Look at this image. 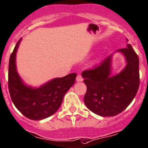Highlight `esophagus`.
<instances>
[{"mask_svg":"<svg viewBox=\"0 0 148 148\" xmlns=\"http://www.w3.org/2000/svg\"><path fill=\"white\" fill-rule=\"evenodd\" d=\"M76 79H77V82H82L83 81L82 77L81 75H79H79H77V78H76Z\"/></svg>","mask_w":148,"mask_h":148,"instance_id":"34e87169","label":"esophagus"}]
</instances>
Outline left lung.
Wrapping results in <instances>:
<instances>
[{
	"mask_svg": "<svg viewBox=\"0 0 148 148\" xmlns=\"http://www.w3.org/2000/svg\"><path fill=\"white\" fill-rule=\"evenodd\" d=\"M127 47L118 50L124 54L127 63L120 74L110 76L111 56L100 65L82 73L87 86L84 103L97 115L114 116L120 114L137 95L140 87L139 57L130 44Z\"/></svg>",
	"mask_w": 148,
	"mask_h": 148,
	"instance_id": "1",
	"label": "left lung"
}]
</instances>
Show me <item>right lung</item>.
I'll use <instances>...</instances> for the list:
<instances>
[{"mask_svg": "<svg viewBox=\"0 0 148 148\" xmlns=\"http://www.w3.org/2000/svg\"><path fill=\"white\" fill-rule=\"evenodd\" d=\"M21 39L10 56L8 84L14 106L25 117L42 120L56 112L62 103L64 95L74 84L77 74L56 78L37 89L27 87L21 81L16 69V53Z\"/></svg>", "mask_w": 148, "mask_h": 148, "instance_id": "right-lung-1", "label": "right lung"}]
</instances>
